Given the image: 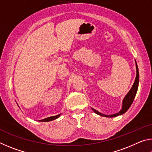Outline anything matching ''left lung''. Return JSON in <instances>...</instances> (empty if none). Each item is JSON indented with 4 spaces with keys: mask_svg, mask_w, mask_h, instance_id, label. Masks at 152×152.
<instances>
[{
    "mask_svg": "<svg viewBox=\"0 0 152 152\" xmlns=\"http://www.w3.org/2000/svg\"><path fill=\"white\" fill-rule=\"evenodd\" d=\"M136 70H137V75H136V78L135 80L134 83H133V85L132 86V88H131L129 92H128L127 94L126 95L125 99H123V107H122V109L120 110L119 113H115L114 115H103L102 113L98 112L97 110L92 109L94 110V112L96 114L101 115V116L102 117H117L119 116V115H121L125 113L127 110L129 109V107L132 105V102H133V100H134V98L136 95V93H137V89H138V86H139V70H138V67H137V64L136 63Z\"/></svg>",
    "mask_w": 152,
    "mask_h": 152,
    "instance_id": "left-lung-1",
    "label": "left lung"
}]
</instances>
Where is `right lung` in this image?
<instances>
[{"instance_id": "add662e5", "label": "right lung", "mask_w": 152, "mask_h": 152, "mask_svg": "<svg viewBox=\"0 0 152 152\" xmlns=\"http://www.w3.org/2000/svg\"><path fill=\"white\" fill-rule=\"evenodd\" d=\"M60 116V114L58 115H56V116H53V117H48L46 118V119H42L39 121H42V122H48V121H53L56 119H57Z\"/></svg>"}]
</instances>
